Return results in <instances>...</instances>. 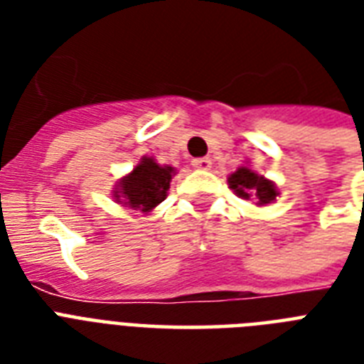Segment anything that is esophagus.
<instances>
[{
	"label": "esophagus",
	"instance_id": "34e87169",
	"mask_svg": "<svg viewBox=\"0 0 364 364\" xmlns=\"http://www.w3.org/2000/svg\"><path fill=\"white\" fill-rule=\"evenodd\" d=\"M193 166L196 170H210L211 160L208 156H200V159H193Z\"/></svg>",
	"mask_w": 364,
	"mask_h": 364
}]
</instances>
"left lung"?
<instances>
[{
  "mask_svg": "<svg viewBox=\"0 0 364 364\" xmlns=\"http://www.w3.org/2000/svg\"><path fill=\"white\" fill-rule=\"evenodd\" d=\"M230 188H234V193L242 196V198L257 200V204H270L272 200L276 198V187L272 185L268 179L262 176H257L255 171L249 168H240L238 171H234L232 176L228 177Z\"/></svg>",
  "mask_w": 364,
  "mask_h": 364,
  "instance_id": "obj_1",
  "label": "left lung"
}]
</instances>
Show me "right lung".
Segmentation results:
<instances>
[{
  "instance_id": "right-lung-1",
  "label": "right lung",
  "mask_w": 364,
  "mask_h": 364,
  "mask_svg": "<svg viewBox=\"0 0 364 364\" xmlns=\"http://www.w3.org/2000/svg\"><path fill=\"white\" fill-rule=\"evenodd\" d=\"M171 173V166H159L153 159H143L130 176H126L117 185L119 191H115V198L122 200L134 210H153L154 205L166 198Z\"/></svg>"
}]
</instances>
